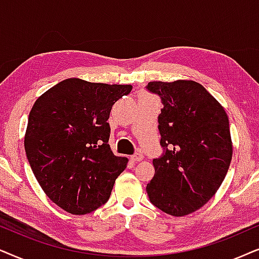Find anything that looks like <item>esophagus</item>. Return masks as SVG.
<instances>
[{"instance_id": "esophagus-1", "label": "esophagus", "mask_w": 259, "mask_h": 259, "mask_svg": "<svg viewBox=\"0 0 259 259\" xmlns=\"http://www.w3.org/2000/svg\"><path fill=\"white\" fill-rule=\"evenodd\" d=\"M144 158V156L141 153H136L135 155H133L132 157H130V160H132L133 162H140V161H142Z\"/></svg>"}]
</instances>
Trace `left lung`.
Returning a JSON list of instances; mask_svg holds the SVG:
<instances>
[{
	"instance_id": "obj_1",
	"label": "left lung",
	"mask_w": 259,
	"mask_h": 259,
	"mask_svg": "<svg viewBox=\"0 0 259 259\" xmlns=\"http://www.w3.org/2000/svg\"><path fill=\"white\" fill-rule=\"evenodd\" d=\"M147 89L162 99L158 130L165 149L153 160L148 196L167 214L188 215L207 204L229 170L233 153L229 117L196 81H150Z\"/></svg>"
}]
</instances>
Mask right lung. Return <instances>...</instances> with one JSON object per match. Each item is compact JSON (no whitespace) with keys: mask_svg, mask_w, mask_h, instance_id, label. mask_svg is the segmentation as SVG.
Returning <instances> with one entry per match:
<instances>
[{"mask_svg":"<svg viewBox=\"0 0 259 259\" xmlns=\"http://www.w3.org/2000/svg\"><path fill=\"white\" fill-rule=\"evenodd\" d=\"M132 89L68 78L34 103L26 155L45 194L64 211L88 214L109 200L127 158L113 155L108 119Z\"/></svg>","mask_w":259,"mask_h":259,"instance_id":"add662e5","label":"right lung"}]
</instances>
